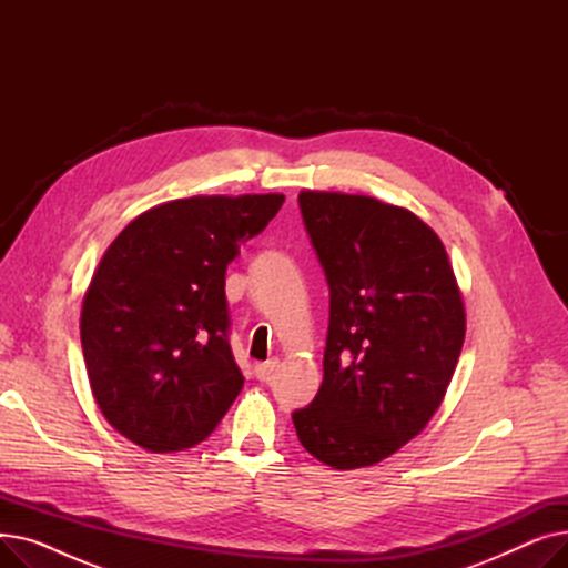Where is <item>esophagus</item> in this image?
I'll list each match as a JSON object with an SVG mask.
<instances>
[{
    "instance_id": "obj_1",
    "label": "esophagus",
    "mask_w": 568,
    "mask_h": 568,
    "mask_svg": "<svg viewBox=\"0 0 568 568\" xmlns=\"http://www.w3.org/2000/svg\"><path fill=\"white\" fill-rule=\"evenodd\" d=\"M276 366H278V359H268V362H264V364H257V366H255L257 379H266L268 375H272V373L276 371Z\"/></svg>"
}]
</instances>
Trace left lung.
Wrapping results in <instances>:
<instances>
[{"label": "left lung", "mask_w": 568, "mask_h": 568, "mask_svg": "<svg viewBox=\"0 0 568 568\" xmlns=\"http://www.w3.org/2000/svg\"><path fill=\"white\" fill-rule=\"evenodd\" d=\"M329 283L324 379L292 414L304 449L334 469L377 465L439 409L465 341V304L442 239L409 209L302 191Z\"/></svg>", "instance_id": "left-lung-1"}]
</instances>
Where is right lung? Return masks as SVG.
Listing matches in <instances>:
<instances>
[{"label": "right lung", "instance_id": "add662e5", "mask_svg": "<svg viewBox=\"0 0 568 568\" xmlns=\"http://www.w3.org/2000/svg\"><path fill=\"white\" fill-rule=\"evenodd\" d=\"M283 202L281 193L163 202L103 253L82 300L84 366L108 424L142 449H191L242 392L225 268Z\"/></svg>", "mask_w": 568, "mask_h": 568}]
</instances>
